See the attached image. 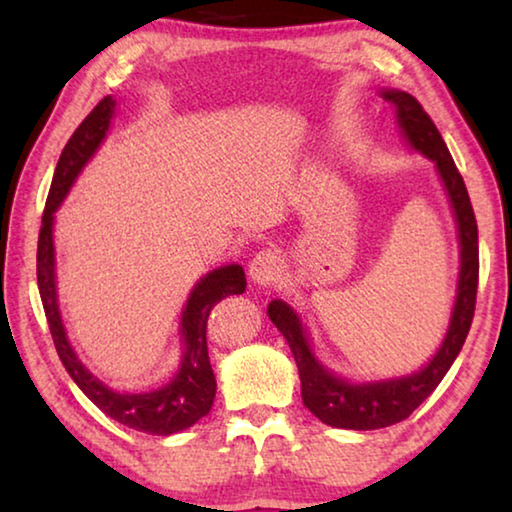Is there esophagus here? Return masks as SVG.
Listing matches in <instances>:
<instances>
[{"mask_svg":"<svg viewBox=\"0 0 512 512\" xmlns=\"http://www.w3.org/2000/svg\"><path fill=\"white\" fill-rule=\"evenodd\" d=\"M248 273L257 284H271L282 273V257L273 248H264L250 259Z\"/></svg>","mask_w":512,"mask_h":512,"instance_id":"1","label":"esophagus"}]
</instances>
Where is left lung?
Returning a JSON list of instances; mask_svg holds the SVG:
<instances>
[{"label":"left lung","mask_w":512,"mask_h":512,"mask_svg":"<svg viewBox=\"0 0 512 512\" xmlns=\"http://www.w3.org/2000/svg\"><path fill=\"white\" fill-rule=\"evenodd\" d=\"M384 99L397 108V121H400L402 133L413 149H418L429 160L436 162V169L443 178L456 214L458 239H461V275H458L452 323H449L443 345H440L436 357L415 375L388 381H370V384H350V381L332 375L314 359L305 332H302L300 318L293 314L287 302L273 300L268 305V318L284 334L293 359L298 363L302 402L320 422L329 424V427L357 431L381 429L402 422L433 393V388L443 381L447 370L452 368L467 339L476 307V287H479V228H476L474 210L463 176L458 173L445 140L440 137L436 124H433L413 94L388 90L384 92Z\"/></svg>","instance_id":"obj_1"}]
</instances>
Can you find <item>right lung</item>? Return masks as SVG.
Instances as JSON below:
<instances>
[{
  "label": "right lung",
  "instance_id": "right-lung-1",
  "mask_svg": "<svg viewBox=\"0 0 512 512\" xmlns=\"http://www.w3.org/2000/svg\"><path fill=\"white\" fill-rule=\"evenodd\" d=\"M115 101L112 97H103L92 108L88 117L81 121L69 137L63 153H60L54 180H51L45 212H42V225L38 235V289L40 300L45 307V316L49 323L51 339H54L56 352L63 361L69 377L76 386L110 415L119 424H126L135 431L151 433V436H171V433L192 427L203 415L210 413L216 379L207 357V318L216 302L232 296V293L246 291V275L239 264H230L207 273L196 284L192 296L187 300L183 311V339H185V357L180 363L178 375L167 386L153 393L124 395L103 386L101 381L85 370L83 363L76 359V352L69 345L63 320H60L58 300H56V282H54V237H51V225H54V212L72 187L74 178L79 176L83 164L92 158L110 126Z\"/></svg>",
  "mask_w": 512,
  "mask_h": 512
}]
</instances>
